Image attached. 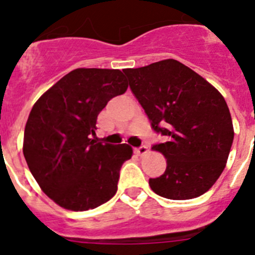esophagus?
<instances>
[{
    "label": "esophagus",
    "mask_w": 255,
    "mask_h": 255,
    "mask_svg": "<svg viewBox=\"0 0 255 255\" xmlns=\"http://www.w3.org/2000/svg\"><path fill=\"white\" fill-rule=\"evenodd\" d=\"M134 152L138 155H144L148 153V148L145 147V145H140V147L138 148H134Z\"/></svg>",
    "instance_id": "34e87169"
}]
</instances>
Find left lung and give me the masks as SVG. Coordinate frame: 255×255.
<instances>
[{"mask_svg":"<svg viewBox=\"0 0 255 255\" xmlns=\"http://www.w3.org/2000/svg\"><path fill=\"white\" fill-rule=\"evenodd\" d=\"M124 73L152 129L167 139L152 148L166 157L167 167L163 175L149 179L150 189L173 200L204 194L224 171L234 140L222 94L172 58Z\"/></svg>","mask_w":255,"mask_h":255,"instance_id":"obj_1","label":"left lung"}]
</instances>
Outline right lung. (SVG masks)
I'll use <instances>...</instances> for the list:
<instances>
[{"label": "right lung", "mask_w": 255, "mask_h": 255, "mask_svg": "<svg viewBox=\"0 0 255 255\" xmlns=\"http://www.w3.org/2000/svg\"><path fill=\"white\" fill-rule=\"evenodd\" d=\"M126 89L120 70L75 69L31 108L22 153L40 189L62 208L88 211L116 194L131 147L100 143L92 135L98 114Z\"/></svg>", "instance_id": "add662e5"}]
</instances>
